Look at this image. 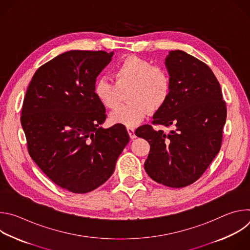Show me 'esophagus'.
Segmentation results:
<instances>
[{
  "mask_svg": "<svg viewBox=\"0 0 250 250\" xmlns=\"http://www.w3.org/2000/svg\"><path fill=\"white\" fill-rule=\"evenodd\" d=\"M126 129H127V132H128V134H129L130 138H131V139H134V138L136 137V135H135V133H134V128H133V127L128 126Z\"/></svg>",
  "mask_w": 250,
  "mask_h": 250,
  "instance_id": "1",
  "label": "esophagus"
}]
</instances>
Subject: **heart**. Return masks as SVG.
I'll use <instances>...</instances> for the list:
<instances>
[{
  "label": "heart",
  "instance_id": "b5f03b06",
  "mask_svg": "<svg viewBox=\"0 0 250 250\" xmlns=\"http://www.w3.org/2000/svg\"><path fill=\"white\" fill-rule=\"evenodd\" d=\"M112 80L101 77L94 85V95L106 109H115L121 101V91L127 88L128 103L110 116L113 124L133 126L144 121L150 112L161 109L169 98L171 82L166 71L152 66L147 60L127 56L115 68Z\"/></svg>",
  "mask_w": 250,
  "mask_h": 250
}]
</instances>
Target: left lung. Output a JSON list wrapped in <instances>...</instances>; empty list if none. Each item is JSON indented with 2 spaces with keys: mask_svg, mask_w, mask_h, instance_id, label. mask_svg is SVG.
Returning <instances> with one entry per match:
<instances>
[{
  "mask_svg": "<svg viewBox=\"0 0 250 250\" xmlns=\"http://www.w3.org/2000/svg\"><path fill=\"white\" fill-rule=\"evenodd\" d=\"M165 66L171 91L152 124L174 129L165 133L145 125L135 129V135L150 145L145 169L151 179L182 188L197 181L219 153L227 105L219 81L204 62L182 50H171Z\"/></svg>",
  "mask_w": 250,
  "mask_h": 250,
  "instance_id": "left-lung-1",
  "label": "left lung"
}]
</instances>
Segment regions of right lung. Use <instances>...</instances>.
Returning <instances> with one entry per match:
<instances>
[{"mask_svg": "<svg viewBox=\"0 0 250 250\" xmlns=\"http://www.w3.org/2000/svg\"><path fill=\"white\" fill-rule=\"evenodd\" d=\"M113 55L64 52L38 69L23 99L21 123L30 157L72 193L91 192L108 180L129 141L124 125L101 126L105 109L94 95L96 79Z\"/></svg>", "mask_w": 250, "mask_h": 250, "instance_id": "add662e5", "label": "right lung"}]
</instances>
